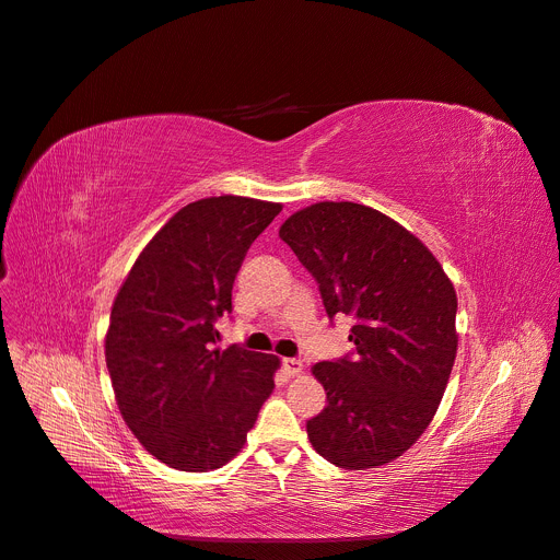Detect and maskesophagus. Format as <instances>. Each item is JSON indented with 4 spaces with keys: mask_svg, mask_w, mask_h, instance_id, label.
Listing matches in <instances>:
<instances>
[{
    "mask_svg": "<svg viewBox=\"0 0 560 560\" xmlns=\"http://www.w3.org/2000/svg\"><path fill=\"white\" fill-rule=\"evenodd\" d=\"M283 370L288 376H298L304 370V363L300 359H283Z\"/></svg>",
    "mask_w": 560,
    "mask_h": 560,
    "instance_id": "1",
    "label": "esophagus"
}]
</instances>
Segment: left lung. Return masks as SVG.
Here are the masks:
<instances>
[{
  "mask_svg": "<svg viewBox=\"0 0 560 560\" xmlns=\"http://www.w3.org/2000/svg\"><path fill=\"white\" fill-rule=\"evenodd\" d=\"M279 238L319 283L329 317H357L354 361L311 368L329 399L306 424L313 450L345 469L399 458L431 424L456 361L454 283L420 238L363 203H311Z\"/></svg>",
  "mask_w": 560,
  "mask_h": 560,
  "instance_id": "obj_1",
  "label": "left lung"
}]
</instances>
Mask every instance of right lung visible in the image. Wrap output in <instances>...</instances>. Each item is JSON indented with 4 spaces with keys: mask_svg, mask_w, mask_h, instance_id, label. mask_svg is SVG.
Wrapping results in <instances>:
<instances>
[{
    "mask_svg": "<svg viewBox=\"0 0 560 560\" xmlns=\"http://www.w3.org/2000/svg\"><path fill=\"white\" fill-rule=\"evenodd\" d=\"M283 206L241 195L176 211L144 245L117 290L104 340L117 408L161 463L211 472L238 454L279 359L215 347V319L249 245Z\"/></svg>",
    "mask_w": 560,
    "mask_h": 560,
    "instance_id": "right-lung-1",
    "label": "right lung"
}]
</instances>
